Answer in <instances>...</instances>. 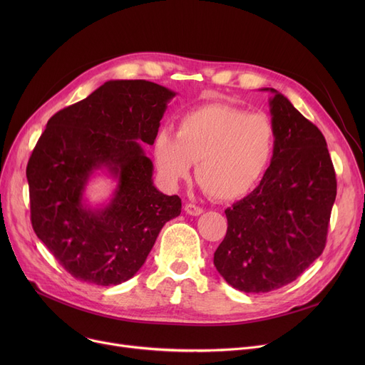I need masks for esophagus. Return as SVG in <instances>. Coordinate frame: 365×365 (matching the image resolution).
I'll return each mask as SVG.
<instances>
[{"label": "esophagus", "mask_w": 365, "mask_h": 365, "mask_svg": "<svg viewBox=\"0 0 365 365\" xmlns=\"http://www.w3.org/2000/svg\"><path fill=\"white\" fill-rule=\"evenodd\" d=\"M185 212L189 216H200V215H202V208L195 205V204H186L185 205Z\"/></svg>", "instance_id": "1"}]
</instances>
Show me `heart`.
<instances>
[{
    "label": "heart",
    "instance_id": "obj_1",
    "mask_svg": "<svg viewBox=\"0 0 365 365\" xmlns=\"http://www.w3.org/2000/svg\"><path fill=\"white\" fill-rule=\"evenodd\" d=\"M160 178L168 186L197 179L220 201L240 200L259 186L275 153V130L263 113L210 103L186 112L176 136L161 130L152 146Z\"/></svg>",
    "mask_w": 365,
    "mask_h": 365
}]
</instances>
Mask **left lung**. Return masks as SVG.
Returning a JSON list of instances; mask_svg holds the SVG:
<instances>
[{
	"label": "left lung",
	"instance_id": "obj_1",
	"mask_svg": "<svg viewBox=\"0 0 365 365\" xmlns=\"http://www.w3.org/2000/svg\"><path fill=\"white\" fill-rule=\"evenodd\" d=\"M262 90L272 93L275 153L253 192L225 210L227 231L213 260L245 293L281 289L321 256L337 192L322 133L284 94Z\"/></svg>",
	"mask_w": 365,
	"mask_h": 365
}]
</instances>
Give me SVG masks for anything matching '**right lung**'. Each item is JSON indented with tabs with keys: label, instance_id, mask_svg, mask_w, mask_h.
Returning a JSON list of instances; mask_svg holds the SVG:
<instances>
[{
	"label": "right lung",
	"instance_id": "obj_1",
	"mask_svg": "<svg viewBox=\"0 0 365 365\" xmlns=\"http://www.w3.org/2000/svg\"><path fill=\"white\" fill-rule=\"evenodd\" d=\"M176 93L146 80H110L48 120L29 158L32 227L76 279L118 285L138 274L163 226L180 215L178 195L153 186V145ZM115 182L111 198L93 206L91 177Z\"/></svg>",
	"mask_w": 365,
	"mask_h": 365
}]
</instances>
